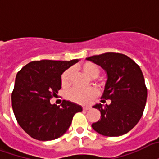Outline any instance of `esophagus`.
I'll return each mask as SVG.
<instances>
[{
  "mask_svg": "<svg viewBox=\"0 0 159 159\" xmlns=\"http://www.w3.org/2000/svg\"><path fill=\"white\" fill-rule=\"evenodd\" d=\"M89 109H90L89 107H82V110H83V111H88Z\"/></svg>",
  "mask_w": 159,
  "mask_h": 159,
  "instance_id": "34e87169",
  "label": "esophagus"
}]
</instances>
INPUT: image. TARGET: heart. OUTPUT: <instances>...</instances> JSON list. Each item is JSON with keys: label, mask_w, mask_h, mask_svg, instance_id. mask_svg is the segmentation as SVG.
<instances>
[{"label": "heart", "mask_w": 159, "mask_h": 159, "mask_svg": "<svg viewBox=\"0 0 159 159\" xmlns=\"http://www.w3.org/2000/svg\"><path fill=\"white\" fill-rule=\"evenodd\" d=\"M80 68L91 78H96L98 77L99 73L101 71V69L97 64L93 62H84L80 66ZM71 76H72V71L71 69H67L66 71L62 72L61 75V84L63 88H67L71 86ZM95 84H97L100 88H103L105 86V82L102 80H97L95 81ZM98 95L97 91L94 88H88V89H78V88H73L67 93L66 98L72 102L80 105H88L96 98Z\"/></svg>", "instance_id": "heart-1"}]
</instances>
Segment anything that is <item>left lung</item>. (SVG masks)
Segmentation results:
<instances>
[{
    "mask_svg": "<svg viewBox=\"0 0 159 159\" xmlns=\"http://www.w3.org/2000/svg\"><path fill=\"white\" fill-rule=\"evenodd\" d=\"M101 66L107 73V81L102 102L111 100L106 106L97 104L101 118L92 124L96 132L107 137L123 135L133 129L143 113L148 90L138 64L128 56L107 52L87 58Z\"/></svg>",
    "mask_w": 159,
    "mask_h": 159,
    "instance_id": "8db88e82",
    "label": "left lung"
}]
</instances>
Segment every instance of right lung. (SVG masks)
<instances>
[{
	"label": "right lung",
	"instance_id": "1",
	"mask_svg": "<svg viewBox=\"0 0 159 159\" xmlns=\"http://www.w3.org/2000/svg\"><path fill=\"white\" fill-rule=\"evenodd\" d=\"M78 61H33L16 74L11 93V105L16 119L29 136L40 141L58 139L66 133L79 105L63 100L61 106L51 104L61 88V75Z\"/></svg>",
	"mask_w": 159,
	"mask_h": 159
}]
</instances>
